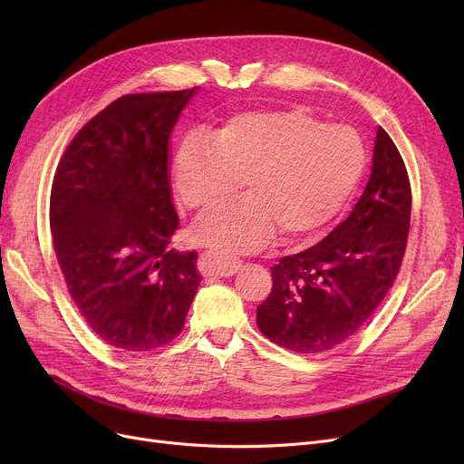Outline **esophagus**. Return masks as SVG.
Masks as SVG:
<instances>
[{
  "label": "esophagus",
  "instance_id": "esophagus-1",
  "mask_svg": "<svg viewBox=\"0 0 464 464\" xmlns=\"http://www.w3.org/2000/svg\"><path fill=\"white\" fill-rule=\"evenodd\" d=\"M242 261L229 252H205L199 257V271L205 276H233L240 269Z\"/></svg>",
  "mask_w": 464,
  "mask_h": 464
}]
</instances>
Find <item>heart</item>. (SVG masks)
I'll return each instance as SVG.
<instances>
[{
    "label": "heart",
    "mask_w": 464,
    "mask_h": 464,
    "mask_svg": "<svg viewBox=\"0 0 464 464\" xmlns=\"http://www.w3.org/2000/svg\"><path fill=\"white\" fill-rule=\"evenodd\" d=\"M364 169L357 131L322 124L303 109L231 116L210 133L191 131L173 161L182 205L207 210L246 177L251 193L199 218L193 237L214 248L250 252L271 240H297L331 222Z\"/></svg>",
    "instance_id": "obj_1"
}]
</instances>
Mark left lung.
I'll return each mask as SVG.
<instances>
[{
	"instance_id": "obj_1",
	"label": "left lung",
	"mask_w": 464,
	"mask_h": 464,
	"mask_svg": "<svg viewBox=\"0 0 464 464\" xmlns=\"http://www.w3.org/2000/svg\"><path fill=\"white\" fill-rule=\"evenodd\" d=\"M411 191L395 142L378 128L371 179L350 216L322 242L271 266L257 327L295 353H322L353 336L393 285L410 229Z\"/></svg>"
}]
</instances>
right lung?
<instances>
[{"label": "right lung", "instance_id": "add662e5", "mask_svg": "<svg viewBox=\"0 0 464 464\" xmlns=\"http://www.w3.org/2000/svg\"><path fill=\"white\" fill-rule=\"evenodd\" d=\"M198 88L121 95L75 135L56 169L51 229L88 327L126 352H152L184 327L198 252L167 250L179 227L169 137Z\"/></svg>", "mask_w": 464, "mask_h": 464}]
</instances>
